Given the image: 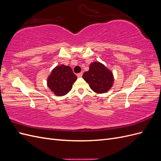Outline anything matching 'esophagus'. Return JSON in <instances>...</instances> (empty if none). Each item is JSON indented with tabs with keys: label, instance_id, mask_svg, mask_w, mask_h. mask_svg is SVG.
I'll return each instance as SVG.
<instances>
[{
	"label": "esophagus",
	"instance_id": "1",
	"mask_svg": "<svg viewBox=\"0 0 161 161\" xmlns=\"http://www.w3.org/2000/svg\"><path fill=\"white\" fill-rule=\"evenodd\" d=\"M82 72H80V73H79V74L77 75V76L79 77V78L82 77Z\"/></svg>",
	"mask_w": 161,
	"mask_h": 161
}]
</instances>
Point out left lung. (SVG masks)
Wrapping results in <instances>:
<instances>
[{
    "label": "left lung",
    "instance_id": "left-lung-1",
    "mask_svg": "<svg viewBox=\"0 0 161 161\" xmlns=\"http://www.w3.org/2000/svg\"><path fill=\"white\" fill-rule=\"evenodd\" d=\"M82 78L92 91L99 94L109 91L114 82L113 72L99 62H92Z\"/></svg>",
    "mask_w": 161,
    "mask_h": 161
}]
</instances>
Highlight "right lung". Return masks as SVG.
<instances>
[{
	"label": "right lung",
	"instance_id": "add662e5",
	"mask_svg": "<svg viewBox=\"0 0 161 161\" xmlns=\"http://www.w3.org/2000/svg\"><path fill=\"white\" fill-rule=\"evenodd\" d=\"M77 76L69 66L62 64L53 69L47 79V85L56 96H64L69 92Z\"/></svg>",
	"mask_w": 161,
	"mask_h": 161
}]
</instances>
